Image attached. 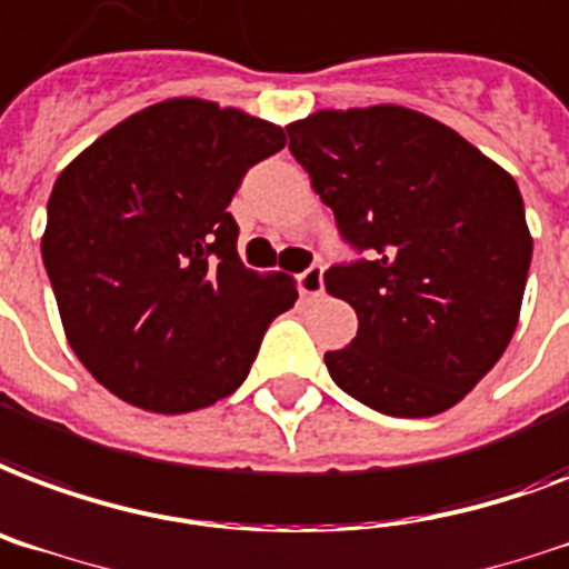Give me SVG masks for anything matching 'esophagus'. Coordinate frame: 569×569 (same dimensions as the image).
Returning <instances> with one entry per match:
<instances>
[{
  "label": "esophagus",
  "mask_w": 569,
  "mask_h": 569,
  "mask_svg": "<svg viewBox=\"0 0 569 569\" xmlns=\"http://www.w3.org/2000/svg\"><path fill=\"white\" fill-rule=\"evenodd\" d=\"M298 289H301V295H307V298H316V295H322L325 292L322 266H310L307 271H301V274H298Z\"/></svg>",
  "instance_id": "obj_1"
}]
</instances>
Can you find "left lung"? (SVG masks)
Returning <instances> with one entry per match:
<instances>
[{
    "label": "left lung",
    "mask_w": 569,
    "mask_h": 569,
    "mask_svg": "<svg viewBox=\"0 0 569 569\" xmlns=\"http://www.w3.org/2000/svg\"><path fill=\"white\" fill-rule=\"evenodd\" d=\"M286 133L340 236L367 253L325 271L358 313V337L325 355L331 379L390 418L448 411L519 322L535 241L513 176L397 103L319 110Z\"/></svg>",
    "instance_id": "1"
}]
</instances>
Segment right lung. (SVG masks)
Wrapping results in <instances>:
<instances>
[{
  "instance_id": "right-lung-1",
  "label": "right lung",
  "mask_w": 569,
  "mask_h": 569,
  "mask_svg": "<svg viewBox=\"0 0 569 569\" xmlns=\"http://www.w3.org/2000/svg\"><path fill=\"white\" fill-rule=\"evenodd\" d=\"M283 128L202 98L133 112L59 172L41 256L64 337L119 400L206 409L247 379L268 325L298 298L238 256L227 206Z\"/></svg>"
}]
</instances>
